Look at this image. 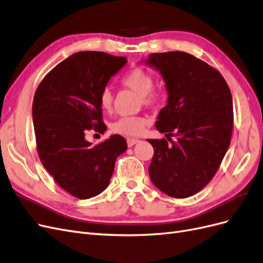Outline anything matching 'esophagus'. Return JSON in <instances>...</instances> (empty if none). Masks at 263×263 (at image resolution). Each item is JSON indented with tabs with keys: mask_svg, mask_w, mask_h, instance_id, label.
<instances>
[{
	"mask_svg": "<svg viewBox=\"0 0 263 263\" xmlns=\"http://www.w3.org/2000/svg\"><path fill=\"white\" fill-rule=\"evenodd\" d=\"M139 140L137 138H127V146L133 147L134 145H136Z\"/></svg>",
	"mask_w": 263,
	"mask_h": 263,
	"instance_id": "esophagus-1",
	"label": "esophagus"
}]
</instances>
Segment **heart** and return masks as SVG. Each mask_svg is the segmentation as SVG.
Instances as JSON below:
<instances>
[{"mask_svg":"<svg viewBox=\"0 0 263 263\" xmlns=\"http://www.w3.org/2000/svg\"><path fill=\"white\" fill-rule=\"evenodd\" d=\"M122 83L140 95V102L145 105H153L158 101V95L153 91L154 78L148 71L136 68L126 73ZM114 94L110 87L106 86L100 94V105L103 110H110L113 106ZM148 123V119L142 116H124L112 125L114 133L125 135V136H137Z\"/></svg>","mask_w":263,"mask_h":263,"instance_id":"b5f03b06","label":"heart"}]
</instances>
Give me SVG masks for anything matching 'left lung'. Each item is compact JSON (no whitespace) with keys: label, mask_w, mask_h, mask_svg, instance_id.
Here are the masks:
<instances>
[{"label":"left lung","mask_w":263,"mask_h":263,"mask_svg":"<svg viewBox=\"0 0 263 263\" xmlns=\"http://www.w3.org/2000/svg\"><path fill=\"white\" fill-rule=\"evenodd\" d=\"M147 66L160 72L168 92L156 128L168 135L147 139L154 147L149 176L164 194L184 198L213 179L232 138L233 98L216 69L183 51L150 53ZM176 136L177 139L171 141Z\"/></svg>","instance_id":"obj_1"}]
</instances>
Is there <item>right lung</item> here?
Masks as SVG:
<instances>
[{
	"label": "right lung",
	"mask_w": 263,
	"mask_h": 263,
	"mask_svg": "<svg viewBox=\"0 0 263 263\" xmlns=\"http://www.w3.org/2000/svg\"><path fill=\"white\" fill-rule=\"evenodd\" d=\"M127 63L125 57L80 51L61 61L37 87L33 124L39 158L59 186L81 200L104 191L127 142L119 135L92 146L87 130L103 133L100 94Z\"/></svg>",
	"instance_id": "add662e5"
}]
</instances>
